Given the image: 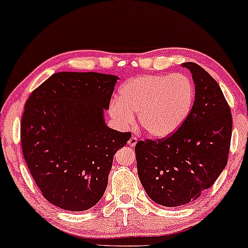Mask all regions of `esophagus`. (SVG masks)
<instances>
[{"label": "esophagus", "mask_w": 248, "mask_h": 248, "mask_svg": "<svg viewBox=\"0 0 248 248\" xmlns=\"http://www.w3.org/2000/svg\"><path fill=\"white\" fill-rule=\"evenodd\" d=\"M137 143H138V139L135 137H131L130 140L127 141V145L131 148H134L135 145H137Z\"/></svg>", "instance_id": "esophagus-1"}]
</instances>
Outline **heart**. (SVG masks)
<instances>
[{
  "label": "heart",
  "mask_w": 248,
  "mask_h": 248,
  "mask_svg": "<svg viewBox=\"0 0 248 248\" xmlns=\"http://www.w3.org/2000/svg\"><path fill=\"white\" fill-rule=\"evenodd\" d=\"M192 81L183 74L142 76L128 80L109 105V115L120 125H128L138 114L144 132L155 139L175 134L183 126L194 104Z\"/></svg>",
  "instance_id": "heart-1"
}]
</instances>
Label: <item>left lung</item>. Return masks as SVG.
<instances>
[{"label":"left lung","instance_id":"left-lung-1","mask_svg":"<svg viewBox=\"0 0 248 248\" xmlns=\"http://www.w3.org/2000/svg\"><path fill=\"white\" fill-rule=\"evenodd\" d=\"M195 84L191 114L175 134L135 145L138 175L149 198L176 208L211 187L228 159L232 118L217 81L196 63H183Z\"/></svg>","mask_w":248,"mask_h":248}]
</instances>
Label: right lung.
I'll return each mask as SVG.
<instances>
[{"instance_id": "1", "label": "right lung", "mask_w": 248, "mask_h": 248, "mask_svg": "<svg viewBox=\"0 0 248 248\" xmlns=\"http://www.w3.org/2000/svg\"><path fill=\"white\" fill-rule=\"evenodd\" d=\"M120 78L59 72L33 90L21 121L25 160L44 198L67 211H86L103 198L114 155L131 133L108 127Z\"/></svg>"}]
</instances>
